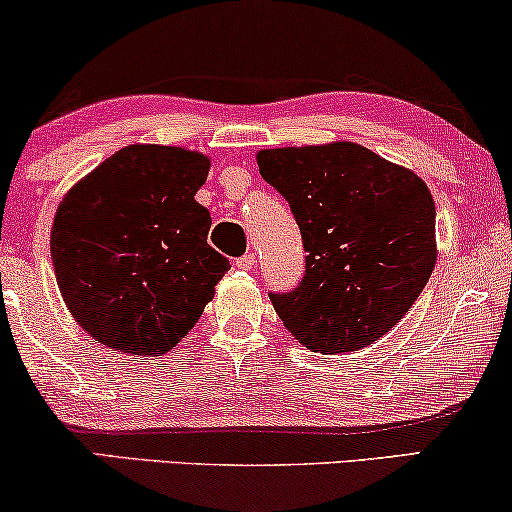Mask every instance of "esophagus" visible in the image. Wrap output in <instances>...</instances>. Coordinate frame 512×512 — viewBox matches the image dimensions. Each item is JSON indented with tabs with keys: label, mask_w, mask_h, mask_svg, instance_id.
<instances>
[{
	"label": "esophagus",
	"mask_w": 512,
	"mask_h": 512,
	"mask_svg": "<svg viewBox=\"0 0 512 512\" xmlns=\"http://www.w3.org/2000/svg\"><path fill=\"white\" fill-rule=\"evenodd\" d=\"M235 265H237V268H240V270H251V268H254V265H256V256L249 251V254H244V256L237 258Z\"/></svg>",
	"instance_id": "esophagus-1"
}]
</instances>
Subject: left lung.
Instances as JSON below:
<instances>
[{"label": "left lung", "mask_w": 512, "mask_h": 512, "mask_svg": "<svg viewBox=\"0 0 512 512\" xmlns=\"http://www.w3.org/2000/svg\"><path fill=\"white\" fill-rule=\"evenodd\" d=\"M256 159L289 202L308 254L298 287L270 294L284 327L322 355L388 334L435 268L428 185L357 143L261 150Z\"/></svg>", "instance_id": "8db88e82"}]
</instances>
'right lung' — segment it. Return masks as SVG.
Returning a JSON list of instances; mask_svg holds the SVG:
<instances>
[{
    "label": "right lung",
    "instance_id": "1",
    "mask_svg": "<svg viewBox=\"0 0 512 512\" xmlns=\"http://www.w3.org/2000/svg\"><path fill=\"white\" fill-rule=\"evenodd\" d=\"M207 174L199 152L126 145L65 195L51 228L53 270L96 341L157 357L195 327L230 270L195 199Z\"/></svg>",
    "mask_w": 512,
    "mask_h": 512
}]
</instances>
